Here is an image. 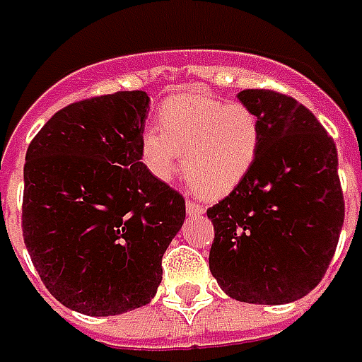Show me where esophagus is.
I'll list each match as a JSON object with an SVG mask.
<instances>
[{
  "instance_id": "esophagus-1",
  "label": "esophagus",
  "mask_w": 362,
  "mask_h": 362,
  "mask_svg": "<svg viewBox=\"0 0 362 362\" xmlns=\"http://www.w3.org/2000/svg\"><path fill=\"white\" fill-rule=\"evenodd\" d=\"M185 209H187V216H191V217L203 216V214H205V207H203V205H199V203H195V202L185 203Z\"/></svg>"
}]
</instances>
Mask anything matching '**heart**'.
Returning a JSON list of instances; mask_svg holds the SVG:
<instances>
[{
	"mask_svg": "<svg viewBox=\"0 0 362 362\" xmlns=\"http://www.w3.org/2000/svg\"><path fill=\"white\" fill-rule=\"evenodd\" d=\"M159 131L143 132L141 159L159 181L179 167L207 197H221L252 171L262 146V122L250 106L202 90L169 98L157 115Z\"/></svg>",
	"mask_w": 362,
	"mask_h": 362,
	"instance_id": "1",
	"label": "heart"
}]
</instances>
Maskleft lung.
Masks as SVG:
<instances>
[{
  "label": "left lung",
  "mask_w": 362,
  "mask_h": 362,
  "mask_svg": "<svg viewBox=\"0 0 362 362\" xmlns=\"http://www.w3.org/2000/svg\"><path fill=\"white\" fill-rule=\"evenodd\" d=\"M262 122L252 171L207 209L209 270L233 300L288 304L322 280L344 221L339 155L313 112L274 90H242Z\"/></svg>",
  "instance_id": "left-lung-1"
}]
</instances>
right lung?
Returning a JSON list of instances; mask_svg holds the SVG:
<instances>
[{
	"label": "right lung",
	"instance_id": "1",
	"mask_svg": "<svg viewBox=\"0 0 362 362\" xmlns=\"http://www.w3.org/2000/svg\"><path fill=\"white\" fill-rule=\"evenodd\" d=\"M151 98L115 92L58 110L23 167V242L49 294L88 316L155 298L185 199L141 163Z\"/></svg>",
	"mask_w": 362,
	"mask_h": 362
}]
</instances>
